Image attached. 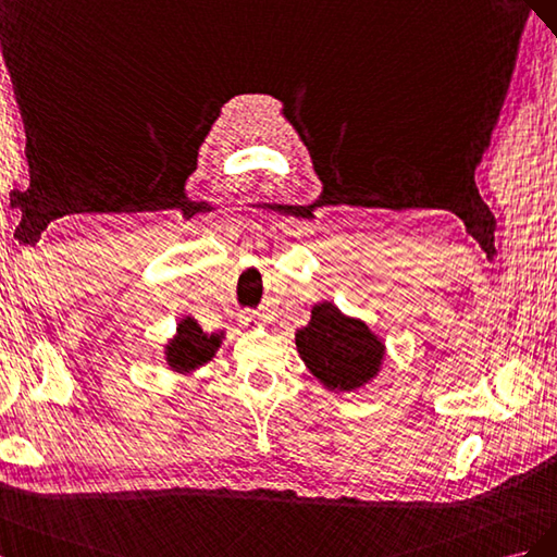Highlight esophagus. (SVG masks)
<instances>
[{
  "mask_svg": "<svg viewBox=\"0 0 557 557\" xmlns=\"http://www.w3.org/2000/svg\"><path fill=\"white\" fill-rule=\"evenodd\" d=\"M243 324L249 326V329H263L265 326V317L259 314V312H247L243 317Z\"/></svg>",
  "mask_w": 557,
  "mask_h": 557,
  "instance_id": "1",
  "label": "esophagus"
}]
</instances>
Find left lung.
Segmentation results:
<instances>
[{
	"label": "left lung",
	"mask_w": 557,
	"mask_h": 557,
	"mask_svg": "<svg viewBox=\"0 0 557 557\" xmlns=\"http://www.w3.org/2000/svg\"><path fill=\"white\" fill-rule=\"evenodd\" d=\"M296 349L317 383L336 394L373 383L387 357L385 341L331 300L314 304L310 322L296 329Z\"/></svg>",
	"instance_id": "8db88e82"
}]
</instances>
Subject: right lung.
<instances>
[{"label":"right lung","mask_w":557,"mask_h":557,"mask_svg":"<svg viewBox=\"0 0 557 557\" xmlns=\"http://www.w3.org/2000/svg\"><path fill=\"white\" fill-rule=\"evenodd\" d=\"M224 338V331L205 333L194 317H182L177 329H174V336L163 345L165 367L180 375L196 373L214 359Z\"/></svg>","instance_id":"1"}]
</instances>
